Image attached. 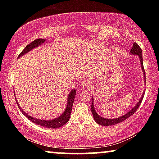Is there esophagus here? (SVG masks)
Segmentation results:
<instances>
[{
  "mask_svg": "<svg viewBox=\"0 0 159 159\" xmlns=\"http://www.w3.org/2000/svg\"><path fill=\"white\" fill-rule=\"evenodd\" d=\"M82 84L84 87H86V88H87V87H90V85L91 84V82H90V80H84V81L82 82Z\"/></svg>",
  "mask_w": 159,
  "mask_h": 159,
  "instance_id": "34e87169",
  "label": "esophagus"
}]
</instances>
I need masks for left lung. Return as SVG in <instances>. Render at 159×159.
<instances>
[{
    "label": "left lung",
    "instance_id": "obj_1",
    "mask_svg": "<svg viewBox=\"0 0 159 159\" xmlns=\"http://www.w3.org/2000/svg\"><path fill=\"white\" fill-rule=\"evenodd\" d=\"M130 54L134 56H138L139 59H140V65H141V69H142V71L143 72V75H144V80H145V72L144 70V67H143V53H142V50L140 48V46L137 44V43H134L133 45H132V48L130 51ZM143 97H144V91H143V95H141L140 100L138 103H136V105L134 106L133 108H132L129 111L126 113L122 116L118 117V118L115 119H107V118H103L101 116L98 114V113L95 111V109L94 108V98L92 97V105H91V111H92L93 118H94V120L96 123L102 126H111V125H116V124H119L120 122H122L123 121H125V119L129 118V116H131L132 114H134V112L136 111L137 109H138L139 106H140L141 102L143 101Z\"/></svg>",
    "mask_w": 159,
    "mask_h": 159
}]
</instances>
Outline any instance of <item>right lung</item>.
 Wrapping results in <instances>:
<instances>
[{
    "label": "right lung",
    "mask_w": 159,
    "mask_h": 159,
    "mask_svg": "<svg viewBox=\"0 0 159 159\" xmlns=\"http://www.w3.org/2000/svg\"><path fill=\"white\" fill-rule=\"evenodd\" d=\"M45 42V39H37V40H34L33 42L30 43L29 45L25 47V48L24 49L23 51L21 52V53L19 55L18 58L21 57V56L28 53L29 51H32V49H34L35 48L38 47L39 45L43 44ZM75 95H76V90L75 89H73V90H71L70 92H69L68 95L66 107L65 108L64 111L63 112V114L61 115H60L59 116L57 117V118L51 119V120H43V119H38L34 118V117L32 116H30V115L26 114V113L24 111V110L20 107L19 103L17 102L16 99V101L17 104H18V107L19 109H20L21 111L22 112V114L25 115L28 119H30V121H32V122H34V124H37V125L42 126V127H44L51 128V129H56V128L62 127L63 125H64L65 124L68 122L69 119L70 118V116H71V109H72V106L74 103V100H75Z\"/></svg>",
    "instance_id": "right-lung-1"
}]
</instances>
